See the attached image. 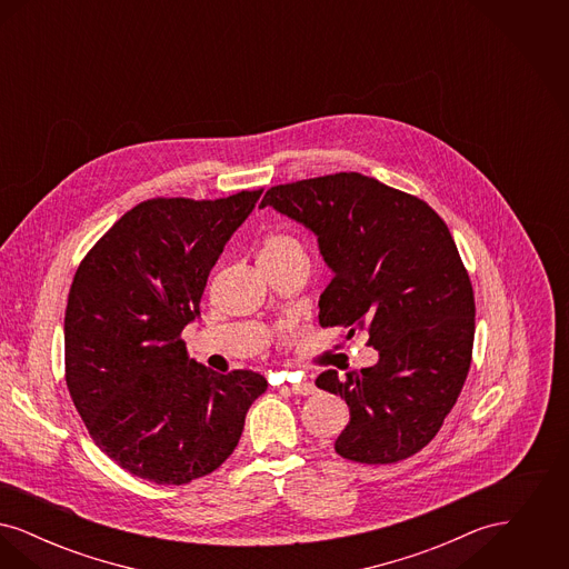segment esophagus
<instances>
[{"label": "esophagus", "instance_id": "1", "mask_svg": "<svg viewBox=\"0 0 569 569\" xmlns=\"http://www.w3.org/2000/svg\"><path fill=\"white\" fill-rule=\"evenodd\" d=\"M290 392H295V395H302V397H309V395H316V383H311V381H292V383H288L286 386Z\"/></svg>", "mask_w": 569, "mask_h": 569}]
</instances>
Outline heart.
<instances>
[{"label":"heart","instance_id":"b5f03b06","mask_svg":"<svg viewBox=\"0 0 569 569\" xmlns=\"http://www.w3.org/2000/svg\"><path fill=\"white\" fill-rule=\"evenodd\" d=\"M290 258H305L302 243L290 232H271L260 249V262H283Z\"/></svg>","mask_w":569,"mask_h":569}]
</instances>
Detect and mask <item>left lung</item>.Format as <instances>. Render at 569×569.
<instances>
[{
  "label": "left lung",
  "mask_w": 569,
  "mask_h": 569,
  "mask_svg": "<svg viewBox=\"0 0 569 569\" xmlns=\"http://www.w3.org/2000/svg\"><path fill=\"white\" fill-rule=\"evenodd\" d=\"M260 207L318 237L332 281L320 325L369 332L373 367L318 388L339 395L350 422L335 441L343 459L386 465L422 450L459 399L469 373L476 302L459 249L433 209L373 177L339 172L277 186Z\"/></svg>",
  "instance_id": "left-lung-1"
}]
</instances>
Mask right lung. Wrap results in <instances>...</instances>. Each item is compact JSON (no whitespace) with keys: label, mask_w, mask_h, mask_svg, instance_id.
<instances>
[{"label":"right lung","mask_w":569,"mask_h":569,"mask_svg":"<svg viewBox=\"0 0 569 569\" xmlns=\"http://www.w3.org/2000/svg\"><path fill=\"white\" fill-rule=\"evenodd\" d=\"M262 190L219 200L153 198L93 244L74 274L66 383L96 446L136 478L188 485L228 459L267 390L253 371L190 360L183 328L209 272Z\"/></svg>","instance_id":"1"}]
</instances>
